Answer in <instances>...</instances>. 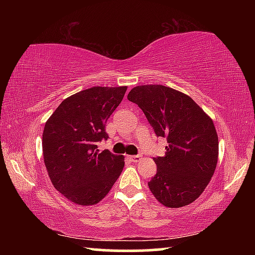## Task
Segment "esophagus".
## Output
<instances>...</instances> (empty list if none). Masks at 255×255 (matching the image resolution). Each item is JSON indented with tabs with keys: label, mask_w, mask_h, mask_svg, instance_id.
I'll list each match as a JSON object with an SVG mask.
<instances>
[{
	"label": "esophagus",
	"mask_w": 255,
	"mask_h": 255,
	"mask_svg": "<svg viewBox=\"0 0 255 255\" xmlns=\"http://www.w3.org/2000/svg\"><path fill=\"white\" fill-rule=\"evenodd\" d=\"M129 158H130L131 162L137 163V162H139L140 159H141V155H133V156H130Z\"/></svg>",
	"instance_id": "34e87169"
}]
</instances>
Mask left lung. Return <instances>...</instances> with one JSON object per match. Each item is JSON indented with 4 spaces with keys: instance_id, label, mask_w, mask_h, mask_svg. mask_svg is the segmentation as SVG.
I'll return each mask as SVG.
<instances>
[{
    "instance_id": "8db88e82",
    "label": "left lung",
    "mask_w": 255,
    "mask_h": 255,
    "mask_svg": "<svg viewBox=\"0 0 255 255\" xmlns=\"http://www.w3.org/2000/svg\"><path fill=\"white\" fill-rule=\"evenodd\" d=\"M159 137L169 145L154 157L157 166L148 182L163 206L180 208L199 198L218 161V136L211 119L187 94L161 84L138 85L128 93Z\"/></svg>"
}]
</instances>
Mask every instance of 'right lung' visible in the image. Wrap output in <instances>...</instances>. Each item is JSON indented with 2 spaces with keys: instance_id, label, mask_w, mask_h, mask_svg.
Here are the masks:
<instances>
[{
  "instance_id": "obj_1",
  "label": "right lung",
  "mask_w": 255,
  "mask_h": 255,
  "mask_svg": "<svg viewBox=\"0 0 255 255\" xmlns=\"http://www.w3.org/2000/svg\"><path fill=\"white\" fill-rule=\"evenodd\" d=\"M127 86H93L66 98L45 124L42 154L55 189L74 204L96 205L122 174L125 156L99 152L105 124Z\"/></svg>"
}]
</instances>
